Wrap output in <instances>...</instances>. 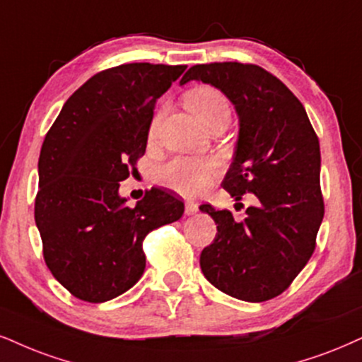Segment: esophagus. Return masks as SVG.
<instances>
[{
	"instance_id": "34e87169",
	"label": "esophagus",
	"mask_w": 362,
	"mask_h": 362,
	"mask_svg": "<svg viewBox=\"0 0 362 362\" xmlns=\"http://www.w3.org/2000/svg\"><path fill=\"white\" fill-rule=\"evenodd\" d=\"M198 211V204L194 202H186L185 203V213L186 215H194V213Z\"/></svg>"
}]
</instances>
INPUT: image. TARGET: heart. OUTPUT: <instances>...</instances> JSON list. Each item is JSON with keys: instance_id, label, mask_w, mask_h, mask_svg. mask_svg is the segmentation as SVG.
<instances>
[{"instance_id": "b5f03b06", "label": "heart", "mask_w": 362, "mask_h": 362, "mask_svg": "<svg viewBox=\"0 0 362 362\" xmlns=\"http://www.w3.org/2000/svg\"><path fill=\"white\" fill-rule=\"evenodd\" d=\"M185 104L196 115V119L209 127L213 122L221 119H230V104L226 97L215 87H194L185 93ZM163 112H158L151 120L149 137L154 139L159 131ZM218 164L208 159L177 158L159 169L158 177L163 185L169 186L185 196L203 193L218 176Z\"/></svg>"}]
</instances>
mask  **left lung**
Segmentation results:
<instances>
[{"label": "left lung", "mask_w": 362, "mask_h": 362, "mask_svg": "<svg viewBox=\"0 0 362 362\" xmlns=\"http://www.w3.org/2000/svg\"><path fill=\"white\" fill-rule=\"evenodd\" d=\"M191 80L216 87L235 105L238 139L223 188L236 202L247 193L257 199L243 221L228 209L199 206L218 230L199 265L221 292L247 302L270 300L314 253L324 218L319 139L300 100L262 66L194 65L180 83Z\"/></svg>", "instance_id": "8db88e82"}]
</instances>
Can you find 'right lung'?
Segmentation results:
<instances>
[{
  "label": "right lung",
  "mask_w": 362,
  "mask_h": 362,
  "mask_svg": "<svg viewBox=\"0 0 362 362\" xmlns=\"http://www.w3.org/2000/svg\"><path fill=\"white\" fill-rule=\"evenodd\" d=\"M186 65L124 64L93 75L62 107L38 159L35 223L52 275L80 300L127 292L146 269L142 240L185 204L153 188L136 206L120 181L146 153L156 100Z\"/></svg>",
  "instance_id": "right-lung-1"
}]
</instances>
